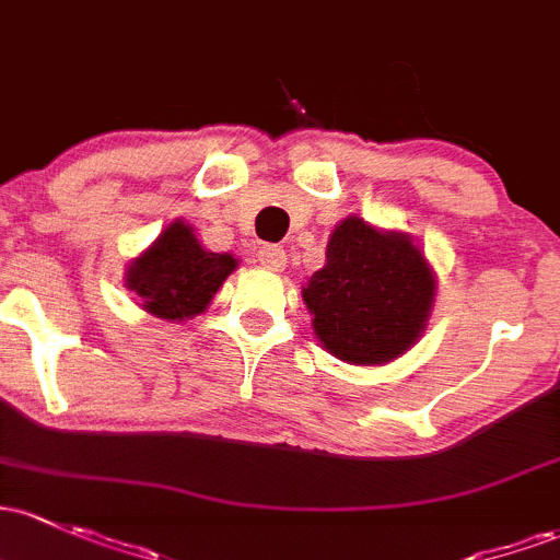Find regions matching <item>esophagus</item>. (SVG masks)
<instances>
[{
	"instance_id": "1",
	"label": "esophagus",
	"mask_w": 560,
	"mask_h": 560,
	"mask_svg": "<svg viewBox=\"0 0 560 560\" xmlns=\"http://www.w3.org/2000/svg\"><path fill=\"white\" fill-rule=\"evenodd\" d=\"M257 260H260V266L268 270H284L287 252L281 247H276V244H266V247L257 252Z\"/></svg>"
}]
</instances>
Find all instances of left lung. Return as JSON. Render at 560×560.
Instances as JSON below:
<instances>
[{
	"instance_id": "obj_1",
	"label": "left lung",
	"mask_w": 560,
	"mask_h": 560,
	"mask_svg": "<svg viewBox=\"0 0 560 560\" xmlns=\"http://www.w3.org/2000/svg\"><path fill=\"white\" fill-rule=\"evenodd\" d=\"M433 298V268L407 233L377 231L355 214L337 225L327 266L303 287L322 348L355 366L407 353L425 331Z\"/></svg>"
}]
</instances>
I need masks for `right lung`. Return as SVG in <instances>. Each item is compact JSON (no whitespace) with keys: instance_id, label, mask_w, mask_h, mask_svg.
Here are the masks:
<instances>
[{"instance_id":"1","label":"right lung","mask_w":560,"mask_h":560,"mask_svg":"<svg viewBox=\"0 0 560 560\" xmlns=\"http://www.w3.org/2000/svg\"><path fill=\"white\" fill-rule=\"evenodd\" d=\"M236 266V257L229 252H207L194 229L175 220L130 262L125 284L138 294L143 311L167 322H183L212 303Z\"/></svg>"}]
</instances>
